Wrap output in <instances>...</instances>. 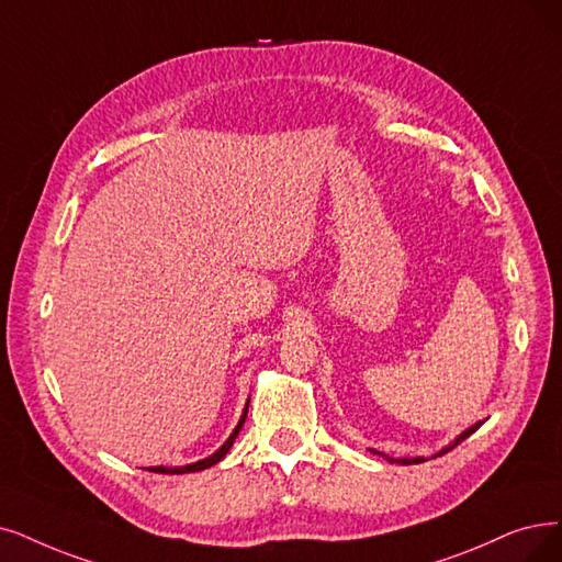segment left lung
I'll return each mask as SVG.
<instances>
[{"label":"left lung","mask_w":562,"mask_h":562,"mask_svg":"<svg viewBox=\"0 0 562 562\" xmlns=\"http://www.w3.org/2000/svg\"><path fill=\"white\" fill-rule=\"evenodd\" d=\"M484 422H477V424H473V426H470V429H465L463 434H459L450 445H445L442 447V450L440 452H436L431 459H436V457H442V454H447V452H450V450H454V447L461 442V440H465L468 436H473L477 429H480V426H482ZM373 454H378V457H383V459H387L390 463H401V465H411V463H422V461H426L424 457H413V459H394V457H390V454H383V452H378V450H371Z\"/></svg>","instance_id":"1"}]
</instances>
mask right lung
Here are the masks:
<instances>
[{
  "instance_id": "add662e5",
  "label": "right lung",
  "mask_w": 562,
  "mask_h": 562,
  "mask_svg": "<svg viewBox=\"0 0 562 562\" xmlns=\"http://www.w3.org/2000/svg\"><path fill=\"white\" fill-rule=\"evenodd\" d=\"M249 401L251 398H246V406H244V413H241V417H239V422H237V426L233 429V434L228 436V440L223 442L218 450L214 452V454H210L207 459H200V461H195V463H187V465H149L147 470L149 473H161V475H184V473H198V470H205V468H212L214 463H218L223 457H226L228 452H231V447H233V442H235V438L239 436V431H241V424H244V419H246V413H249Z\"/></svg>"
}]
</instances>
